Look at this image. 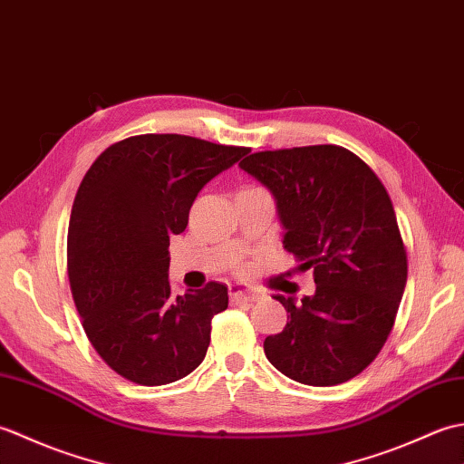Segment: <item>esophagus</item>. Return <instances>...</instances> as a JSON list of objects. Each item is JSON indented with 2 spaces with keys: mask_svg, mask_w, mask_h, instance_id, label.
<instances>
[{
  "mask_svg": "<svg viewBox=\"0 0 464 464\" xmlns=\"http://www.w3.org/2000/svg\"><path fill=\"white\" fill-rule=\"evenodd\" d=\"M229 295H231V301H259L261 299V293L259 291H253L249 287H245V285H231L229 287Z\"/></svg>",
  "mask_w": 464,
  "mask_h": 464,
  "instance_id": "esophagus-1",
  "label": "esophagus"
}]
</instances>
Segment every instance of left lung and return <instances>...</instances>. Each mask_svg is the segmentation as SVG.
<instances>
[{"label": "left lung", "instance_id": "left-lung-1", "mask_svg": "<svg viewBox=\"0 0 464 464\" xmlns=\"http://www.w3.org/2000/svg\"><path fill=\"white\" fill-rule=\"evenodd\" d=\"M273 193L283 247L313 269V297L275 295L289 321L265 339L269 362L311 387L357 377L395 324L407 251L391 197L371 167L339 145L259 151L239 163Z\"/></svg>", "mask_w": 464, "mask_h": 464}]
</instances>
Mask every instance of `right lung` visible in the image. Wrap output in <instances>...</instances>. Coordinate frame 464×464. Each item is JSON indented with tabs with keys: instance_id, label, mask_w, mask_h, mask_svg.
<instances>
[{
	"instance_id": "1",
	"label": "right lung",
	"mask_w": 464,
	"mask_h": 464,
	"mask_svg": "<svg viewBox=\"0 0 464 464\" xmlns=\"http://www.w3.org/2000/svg\"><path fill=\"white\" fill-rule=\"evenodd\" d=\"M247 147L177 133L117 141L77 189L67 231V275L93 349L123 379L160 387L199 367L227 287L171 295L169 237L185 231L197 193Z\"/></svg>"
}]
</instances>
